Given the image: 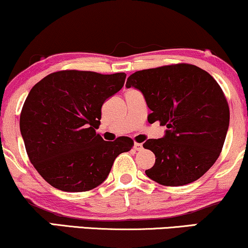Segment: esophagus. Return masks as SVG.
<instances>
[{
  "label": "esophagus",
  "instance_id": "obj_1",
  "mask_svg": "<svg viewBox=\"0 0 248 248\" xmlns=\"http://www.w3.org/2000/svg\"><path fill=\"white\" fill-rule=\"evenodd\" d=\"M134 149L136 150V151H140V150H143L142 143H135L134 144Z\"/></svg>",
  "mask_w": 248,
  "mask_h": 248
}]
</instances>
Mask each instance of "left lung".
Wrapping results in <instances>:
<instances>
[{"label": "left lung", "instance_id": "1", "mask_svg": "<svg viewBox=\"0 0 248 248\" xmlns=\"http://www.w3.org/2000/svg\"><path fill=\"white\" fill-rule=\"evenodd\" d=\"M126 87L142 92L152 111L150 124L159 121L168 128L162 139L143 144L155 155L147 177L166 186L202 177L217 160L230 120L227 98L214 78L194 65L174 64L135 72Z\"/></svg>", "mask_w": 248, "mask_h": 248}]
</instances>
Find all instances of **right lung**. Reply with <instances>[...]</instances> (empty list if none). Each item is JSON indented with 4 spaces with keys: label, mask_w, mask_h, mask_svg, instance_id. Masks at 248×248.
Returning a JSON list of instances; mask_svg holds the SVG:
<instances>
[{
    "label": "right lung",
    "mask_w": 248,
    "mask_h": 248,
    "mask_svg": "<svg viewBox=\"0 0 248 248\" xmlns=\"http://www.w3.org/2000/svg\"><path fill=\"white\" fill-rule=\"evenodd\" d=\"M126 74L66 70L46 75L28 93L20 133L37 173L56 189L83 192L106 180L115 158L133 147L129 137L102 139V105L124 87Z\"/></svg>",
    "instance_id": "add662e5"
}]
</instances>
